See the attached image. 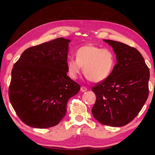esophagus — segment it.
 Instances as JSON below:
<instances>
[{
	"mask_svg": "<svg viewBox=\"0 0 155 155\" xmlns=\"http://www.w3.org/2000/svg\"><path fill=\"white\" fill-rule=\"evenodd\" d=\"M87 90V87H84V86H82V87H81V91H82V92H85Z\"/></svg>",
	"mask_w": 155,
	"mask_h": 155,
	"instance_id": "obj_1",
	"label": "esophagus"
}]
</instances>
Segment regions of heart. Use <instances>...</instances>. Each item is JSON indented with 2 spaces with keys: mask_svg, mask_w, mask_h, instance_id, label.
Returning a JSON list of instances; mask_svg holds the SVG:
<instances>
[{
  "mask_svg": "<svg viewBox=\"0 0 155 155\" xmlns=\"http://www.w3.org/2000/svg\"><path fill=\"white\" fill-rule=\"evenodd\" d=\"M115 57L109 48L87 44L80 47L76 52V59L70 57L67 61V69L70 77L76 79L83 72L94 83L105 81L114 69Z\"/></svg>",
  "mask_w": 155,
  "mask_h": 155,
  "instance_id": "heart-1",
  "label": "heart"
}]
</instances>
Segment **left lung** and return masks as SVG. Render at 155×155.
Instances as JSON below:
<instances>
[{
	"label": "left lung",
	"mask_w": 155,
	"mask_h": 155,
	"mask_svg": "<svg viewBox=\"0 0 155 155\" xmlns=\"http://www.w3.org/2000/svg\"><path fill=\"white\" fill-rule=\"evenodd\" d=\"M103 41L112 47L117 64L107 79L91 89L96 96L91 112L101 124L122 127L137 116L146 102L150 72L137 49L120 41Z\"/></svg>",
	"instance_id": "1"
}]
</instances>
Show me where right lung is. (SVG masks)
<instances>
[{
	"label": "right lung",
	"instance_id": "1",
	"mask_svg": "<svg viewBox=\"0 0 155 155\" xmlns=\"http://www.w3.org/2000/svg\"><path fill=\"white\" fill-rule=\"evenodd\" d=\"M70 41L59 38L31 47L14 65L9 100L20 119L29 127L58 124L66 114L68 101L80 90L67 75Z\"/></svg>",
	"mask_w": 155,
	"mask_h": 155
}]
</instances>
